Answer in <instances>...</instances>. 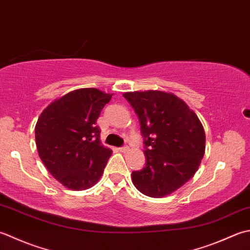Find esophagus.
Instances as JSON below:
<instances>
[{
    "mask_svg": "<svg viewBox=\"0 0 250 250\" xmlns=\"http://www.w3.org/2000/svg\"><path fill=\"white\" fill-rule=\"evenodd\" d=\"M119 150H120V152H122V153H126V152L129 151V146H121V147H119Z\"/></svg>",
    "mask_w": 250,
    "mask_h": 250,
    "instance_id": "1",
    "label": "esophagus"
}]
</instances>
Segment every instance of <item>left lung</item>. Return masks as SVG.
<instances>
[{
	"instance_id": "obj_1",
	"label": "left lung",
	"mask_w": 250,
	"mask_h": 250,
	"mask_svg": "<svg viewBox=\"0 0 250 250\" xmlns=\"http://www.w3.org/2000/svg\"><path fill=\"white\" fill-rule=\"evenodd\" d=\"M140 121L146 166L131 172L137 190L163 197L194 176L205 153V130L185 101L161 90L123 94Z\"/></svg>"
}]
</instances>
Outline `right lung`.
Masks as SVG:
<instances>
[{"label": "right lung", "instance_id": "1", "mask_svg": "<svg viewBox=\"0 0 250 250\" xmlns=\"http://www.w3.org/2000/svg\"><path fill=\"white\" fill-rule=\"evenodd\" d=\"M111 98L97 88L76 89L54 100L40 115L35 125L39 156L68 189H89L104 174L112 151L101 145L96 122Z\"/></svg>", "mask_w": 250, "mask_h": 250}]
</instances>
